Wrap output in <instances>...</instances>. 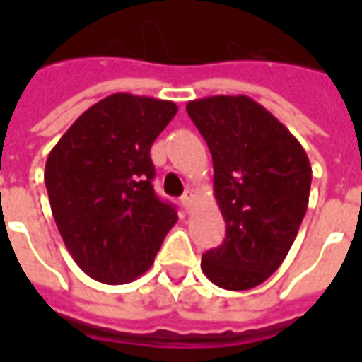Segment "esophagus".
<instances>
[{
  "mask_svg": "<svg viewBox=\"0 0 362 362\" xmlns=\"http://www.w3.org/2000/svg\"><path fill=\"white\" fill-rule=\"evenodd\" d=\"M180 202L182 205H184V209L188 211L189 207H192V202H194V192H192V189H186V192H184V196L180 197Z\"/></svg>",
  "mask_w": 362,
  "mask_h": 362,
  "instance_id": "esophagus-1",
  "label": "esophagus"
}]
</instances>
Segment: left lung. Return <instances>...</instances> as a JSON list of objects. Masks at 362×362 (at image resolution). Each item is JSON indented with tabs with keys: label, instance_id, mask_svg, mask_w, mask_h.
Here are the masks:
<instances>
[{
	"label": "left lung",
	"instance_id": "obj_1",
	"mask_svg": "<svg viewBox=\"0 0 362 362\" xmlns=\"http://www.w3.org/2000/svg\"><path fill=\"white\" fill-rule=\"evenodd\" d=\"M186 110L211 151L225 219V240L202 256V269L227 291L258 287L287 258L308 207L306 151L250 96H205Z\"/></svg>",
	"mask_w": 362,
	"mask_h": 362
}]
</instances>
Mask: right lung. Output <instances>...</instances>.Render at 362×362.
<instances>
[{
    "instance_id": "1",
    "label": "right lung",
    "mask_w": 362,
    "mask_h": 362,
    "mask_svg": "<svg viewBox=\"0 0 362 362\" xmlns=\"http://www.w3.org/2000/svg\"><path fill=\"white\" fill-rule=\"evenodd\" d=\"M176 112L170 100L116 93L83 112L48 155L52 215L75 264L95 281L137 279L178 221L153 189L149 155Z\"/></svg>"
}]
</instances>
